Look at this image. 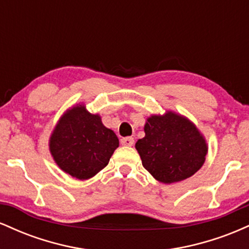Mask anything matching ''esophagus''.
Instances as JSON below:
<instances>
[{"instance_id": "1", "label": "esophagus", "mask_w": 249, "mask_h": 249, "mask_svg": "<svg viewBox=\"0 0 249 249\" xmlns=\"http://www.w3.org/2000/svg\"><path fill=\"white\" fill-rule=\"evenodd\" d=\"M121 142L124 146H132L134 144V139L131 138V137H125V138L121 139Z\"/></svg>"}]
</instances>
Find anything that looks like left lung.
Returning a JSON list of instances; mask_svg holds the SVG:
<instances>
[{
	"label": "left lung",
	"instance_id": "8db88e82",
	"mask_svg": "<svg viewBox=\"0 0 249 249\" xmlns=\"http://www.w3.org/2000/svg\"><path fill=\"white\" fill-rule=\"evenodd\" d=\"M145 137L136 142L142 166L164 184L192 177L204 165L207 144L196 125L185 117L167 111L148 117Z\"/></svg>",
	"mask_w": 249,
	"mask_h": 249
}]
</instances>
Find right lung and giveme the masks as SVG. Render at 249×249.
<instances>
[{
  "mask_svg": "<svg viewBox=\"0 0 249 249\" xmlns=\"http://www.w3.org/2000/svg\"><path fill=\"white\" fill-rule=\"evenodd\" d=\"M118 145L116 133L84 105H76L61 117L49 141L56 164L79 180L92 178L107 166Z\"/></svg>",
  "mask_w": 249,
  "mask_h": 249,
  "instance_id": "obj_1",
  "label": "right lung"
}]
</instances>
